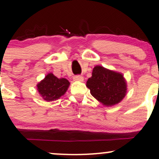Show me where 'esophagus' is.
Returning <instances> with one entry per match:
<instances>
[{"label":"esophagus","instance_id":"34e87169","mask_svg":"<svg viewBox=\"0 0 159 159\" xmlns=\"http://www.w3.org/2000/svg\"><path fill=\"white\" fill-rule=\"evenodd\" d=\"M73 80L75 81H80L83 82L84 81V78L81 75H75L73 77Z\"/></svg>","mask_w":159,"mask_h":159}]
</instances>
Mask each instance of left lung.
<instances>
[{"mask_svg":"<svg viewBox=\"0 0 159 159\" xmlns=\"http://www.w3.org/2000/svg\"><path fill=\"white\" fill-rule=\"evenodd\" d=\"M86 85L91 95L107 107L120 103L127 93V82L123 74L98 65L93 69Z\"/></svg>","mask_w":159,"mask_h":159,"instance_id":"8db88e82","label":"left lung"}]
</instances>
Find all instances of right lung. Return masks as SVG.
I'll list each match as a JSON object with an SVG mask.
<instances>
[{"instance_id":"1","label":"right lung","mask_w":159,"mask_h":159,"mask_svg":"<svg viewBox=\"0 0 159 159\" xmlns=\"http://www.w3.org/2000/svg\"><path fill=\"white\" fill-rule=\"evenodd\" d=\"M69 84L70 83L66 78H58L53 73H48L44 79L36 84V88L43 99L52 102L63 96L68 90Z\"/></svg>"}]
</instances>
